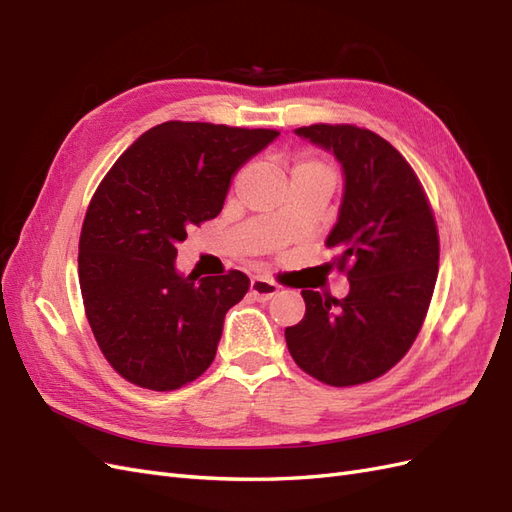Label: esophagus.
<instances>
[{
    "label": "esophagus",
    "mask_w": 512,
    "mask_h": 512,
    "mask_svg": "<svg viewBox=\"0 0 512 512\" xmlns=\"http://www.w3.org/2000/svg\"><path fill=\"white\" fill-rule=\"evenodd\" d=\"M250 292L254 294V297H256L258 301L265 303V301L273 299L277 292H280V286L269 282V280H265V277H254V280L250 282Z\"/></svg>",
    "instance_id": "34e87169"
}]
</instances>
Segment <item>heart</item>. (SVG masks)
<instances>
[{
	"instance_id": "heart-1",
	"label": "heart",
	"mask_w": 512,
	"mask_h": 512,
	"mask_svg": "<svg viewBox=\"0 0 512 512\" xmlns=\"http://www.w3.org/2000/svg\"><path fill=\"white\" fill-rule=\"evenodd\" d=\"M301 173H307V175H329L331 177L327 166L320 164V162H314V160H305V162L294 166L292 175H301Z\"/></svg>"
}]
</instances>
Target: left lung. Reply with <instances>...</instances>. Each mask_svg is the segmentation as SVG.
<instances>
[{"label": "left lung", "instance_id": "left-lung-1", "mask_svg": "<svg viewBox=\"0 0 512 512\" xmlns=\"http://www.w3.org/2000/svg\"><path fill=\"white\" fill-rule=\"evenodd\" d=\"M294 134L342 166V205L324 245L350 290L344 299L303 290L305 316L286 327V344L316 380L363 384L386 374L421 331L438 277L436 222L414 170L382 136L329 123Z\"/></svg>", "mask_w": 512, "mask_h": 512}]
</instances>
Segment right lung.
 I'll return each instance as SVG.
<instances>
[{"label": "right lung", "instance_id": "1", "mask_svg": "<svg viewBox=\"0 0 512 512\" xmlns=\"http://www.w3.org/2000/svg\"><path fill=\"white\" fill-rule=\"evenodd\" d=\"M277 136L166 121L136 138L91 198L79 243L83 303L106 361L132 384L173 391L213 363L226 312L250 280L183 275L177 245L222 211L237 170Z\"/></svg>", "mask_w": 512, "mask_h": 512}]
</instances>
